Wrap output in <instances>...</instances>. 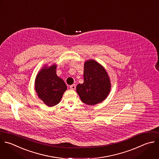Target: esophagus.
<instances>
[{
    "instance_id": "34e87169",
    "label": "esophagus",
    "mask_w": 159,
    "mask_h": 159,
    "mask_svg": "<svg viewBox=\"0 0 159 159\" xmlns=\"http://www.w3.org/2000/svg\"><path fill=\"white\" fill-rule=\"evenodd\" d=\"M70 89H72V90H75V89H76V86H75V84L71 85L70 86Z\"/></svg>"
}]
</instances>
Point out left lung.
I'll use <instances>...</instances> for the list:
<instances>
[{"label":"left lung","mask_w":159,"mask_h":159,"mask_svg":"<svg viewBox=\"0 0 159 159\" xmlns=\"http://www.w3.org/2000/svg\"><path fill=\"white\" fill-rule=\"evenodd\" d=\"M111 87L110 79L105 69L93 60L86 61L84 83L78 84L76 89L81 100L89 105L100 103L108 96Z\"/></svg>","instance_id":"obj_1"}]
</instances>
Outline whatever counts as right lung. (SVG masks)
<instances>
[{
    "label": "right lung",
    "mask_w": 159,
    "mask_h": 159,
    "mask_svg": "<svg viewBox=\"0 0 159 159\" xmlns=\"http://www.w3.org/2000/svg\"><path fill=\"white\" fill-rule=\"evenodd\" d=\"M57 66L43 67L37 75L35 89L38 97L48 107L58 104L67 90L64 81L56 74Z\"/></svg>",
    "instance_id": "obj_1"
}]
</instances>
